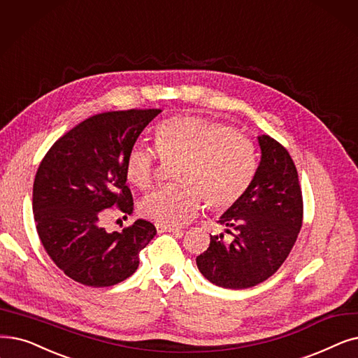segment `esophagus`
Returning a JSON list of instances; mask_svg holds the SVG:
<instances>
[{
  "instance_id": "34e87169",
  "label": "esophagus",
  "mask_w": 358,
  "mask_h": 358,
  "mask_svg": "<svg viewBox=\"0 0 358 358\" xmlns=\"http://www.w3.org/2000/svg\"><path fill=\"white\" fill-rule=\"evenodd\" d=\"M155 227H157V231L159 232V234H162V232H181V228H178V227H171V225H164V224H157Z\"/></svg>"
}]
</instances>
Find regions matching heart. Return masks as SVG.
I'll list each match as a JSON object with an SVG mask.
<instances>
[{
    "mask_svg": "<svg viewBox=\"0 0 358 358\" xmlns=\"http://www.w3.org/2000/svg\"><path fill=\"white\" fill-rule=\"evenodd\" d=\"M153 145L165 164L177 162L178 185L148 194L138 205L142 216L164 225L192 220L201 205L217 212L229 209L243 197L255 171V148L247 138L222 122L201 117H174L155 130ZM127 180L148 190L157 177V158L150 149L133 148L124 164Z\"/></svg>",
    "mask_w": 358,
    "mask_h": 358,
    "instance_id": "b5f03b06",
    "label": "heart"
}]
</instances>
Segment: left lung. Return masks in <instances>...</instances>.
Returning a JSON list of instances; mask_svg holds the SVG:
<instances>
[{"mask_svg": "<svg viewBox=\"0 0 358 358\" xmlns=\"http://www.w3.org/2000/svg\"><path fill=\"white\" fill-rule=\"evenodd\" d=\"M260 162L243 197L220 222L231 241L210 236L208 250L196 257L212 284L252 288L266 281L288 257L303 224V196L288 150L271 136H257Z\"/></svg>", "mask_w": 358, "mask_h": 358, "instance_id": "1", "label": "left lung"}]
</instances>
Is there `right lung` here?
Wrapping results in <instances>:
<instances>
[{
	"instance_id": "1",
	"label": "right lung",
	"mask_w": 358,
	"mask_h": 358,
	"mask_svg": "<svg viewBox=\"0 0 358 358\" xmlns=\"http://www.w3.org/2000/svg\"><path fill=\"white\" fill-rule=\"evenodd\" d=\"M161 110L93 115L52 145L34 182L38 236L55 265L87 287H111L138 268V253L157 236L137 220L121 232H106L105 209L133 213L124 164L137 137Z\"/></svg>"
}]
</instances>
